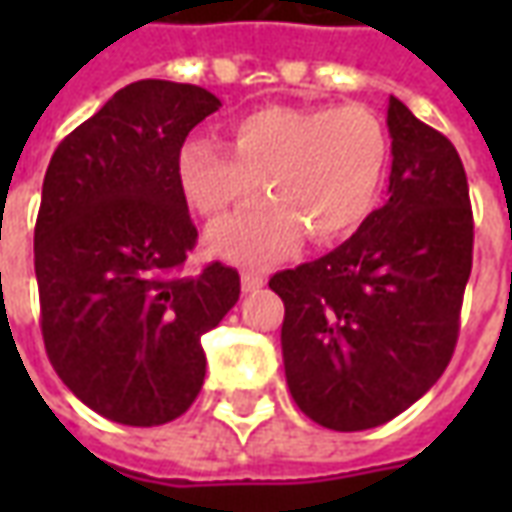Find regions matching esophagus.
<instances>
[{
	"mask_svg": "<svg viewBox=\"0 0 512 512\" xmlns=\"http://www.w3.org/2000/svg\"><path fill=\"white\" fill-rule=\"evenodd\" d=\"M263 285H266V277H263L260 271H244V274H241V288H244V293L260 290Z\"/></svg>",
	"mask_w": 512,
	"mask_h": 512,
	"instance_id": "esophagus-1",
	"label": "esophagus"
}]
</instances>
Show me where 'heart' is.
<instances>
[{
  "instance_id": "obj_1",
  "label": "heart",
  "mask_w": 512,
  "mask_h": 512,
  "mask_svg": "<svg viewBox=\"0 0 512 512\" xmlns=\"http://www.w3.org/2000/svg\"><path fill=\"white\" fill-rule=\"evenodd\" d=\"M389 167V136L367 106H268L227 128V147L191 139L178 180L205 219H222L257 189L268 197L208 235L224 260L266 266L312 244H337L376 208Z\"/></svg>"
}]
</instances>
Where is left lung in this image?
<instances>
[{
	"label": "left lung",
	"mask_w": 512,
	"mask_h": 512,
	"mask_svg": "<svg viewBox=\"0 0 512 512\" xmlns=\"http://www.w3.org/2000/svg\"><path fill=\"white\" fill-rule=\"evenodd\" d=\"M389 200L345 244L279 271L282 359L296 406L323 428H378L450 365L472 274L469 183L450 139L386 106Z\"/></svg>",
	"instance_id": "obj_1"
}]
</instances>
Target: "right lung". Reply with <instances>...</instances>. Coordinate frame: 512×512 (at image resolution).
<instances>
[{"instance_id":"1","label":"right lung","mask_w":512,"mask_h":512,"mask_svg":"<svg viewBox=\"0 0 512 512\" xmlns=\"http://www.w3.org/2000/svg\"><path fill=\"white\" fill-rule=\"evenodd\" d=\"M222 101L197 84L117 90L54 150L35 224L40 332L62 384L101 417L153 428L200 395V337L233 310L222 263L180 274L197 244L178 156Z\"/></svg>"}]
</instances>
